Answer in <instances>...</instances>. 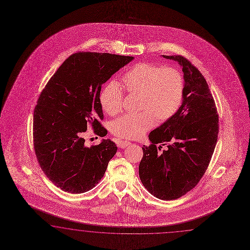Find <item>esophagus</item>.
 <instances>
[{
    "label": "esophagus",
    "mask_w": 250,
    "mask_h": 250,
    "mask_svg": "<svg viewBox=\"0 0 250 250\" xmlns=\"http://www.w3.org/2000/svg\"><path fill=\"white\" fill-rule=\"evenodd\" d=\"M130 144H131V143L129 142V141H125V140H123V141H122L120 139H118V140L116 141L117 146H119V147H121V148L127 147Z\"/></svg>",
    "instance_id": "1"
}]
</instances>
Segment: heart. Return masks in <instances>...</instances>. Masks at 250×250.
Instances as JSON below:
<instances>
[{
    "mask_svg": "<svg viewBox=\"0 0 250 250\" xmlns=\"http://www.w3.org/2000/svg\"><path fill=\"white\" fill-rule=\"evenodd\" d=\"M124 90L139 95L137 114H130L112 122L110 131L124 139H138L155 125L165 123L176 115L182 104L185 82L182 74L173 67H161L151 62H138L122 77ZM116 82H109L102 89L100 104L109 115L123 109L124 91Z\"/></svg>",
    "mask_w": 250,
    "mask_h": 250,
    "instance_id": "1",
    "label": "heart"
}]
</instances>
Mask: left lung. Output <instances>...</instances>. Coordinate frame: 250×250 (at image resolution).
I'll return each mask as SVG.
<instances>
[{
    "mask_svg": "<svg viewBox=\"0 0 250 250\" xmlns=\"http://www.w3.org/2000/svg\"><path fill=\"white\" fill-rule=\"evenodd\" d=\"M163 57L182 66L184 98L176 115L149 134L151 145L142 147L139 176L153 196L174 200L194 188L206 173L216 147L219 119L200 71L182 55ZM162 145L168 148L162 150Z\"/></svg>",
    "mask_w": 250,
    "mask_h": 250,
    "instance_id": "left-lung-1",
    "label": "left lung"
}]
</instances>
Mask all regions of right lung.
Returning <instances> with one entry per match:
<instances>
[{"label": "right lung", "instance_id": "1", "mask_svg": "<svg viewBox=\"0 0 250 250\" xmlns=\"http://www.w3.org/2000/svg\"><path fill=\"white\" fill-rule=\"evenodd\" d=\"M134 58L107 53L78 52L70 55L41 92L34 108V153L54 186L71 194L95 188L117 147L110 139L85 146L91 126L105 136L102 125V84Z\"/></svg>", "mask_w": 250, "mask_h": 250}]
</instances>
